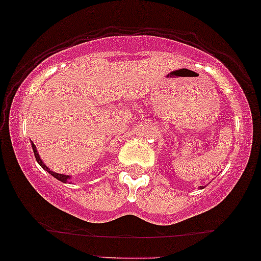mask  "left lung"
<instances>
[{
	"mask_svg": "<svg viewBox=\"0 0 261 261\" xmlns=\"http://www.w3.org/2000/svg\"><path fill=\"white\" fill-rule=\"evenodd\" d=\"M200 188H202V187H200Z\"/></svg>",
	"mask_w": 261,
	"mask_h": 261,
	"instance_id": "8db88e82",
	"label": "left lung"
}]
</instances>
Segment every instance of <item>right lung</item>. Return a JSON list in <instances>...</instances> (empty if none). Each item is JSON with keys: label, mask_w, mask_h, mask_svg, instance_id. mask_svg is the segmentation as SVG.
Listing matches in <instances>:
<instances>
[{"label": "right lung", "mask_w": 261, "mask_h": 261, "mask_svg": "<svg viewBox=\"0 0 261 261\" xmlns=\"http://www.w3.org/2000/svg\"><path fill=\"white\" fill-rule=\"evenodd\" d=\"M32 148H33V153H34V157H36L37 162H38L39 165H41V167L43 168V170H45V171H47L48 173H50L51 176L54 177V178L59 179V181L63 182V183H67L68 181H69V179H70V176H67V174H61V173H56V172H53V171H50L49 168H48L47 166H45L44 163H43V161H42V160H41V157H39V154H38V151H37L36 146H34L33 142H32Z\"/></svg>", "instance_id": "right-lung-1"}]
</instances>
